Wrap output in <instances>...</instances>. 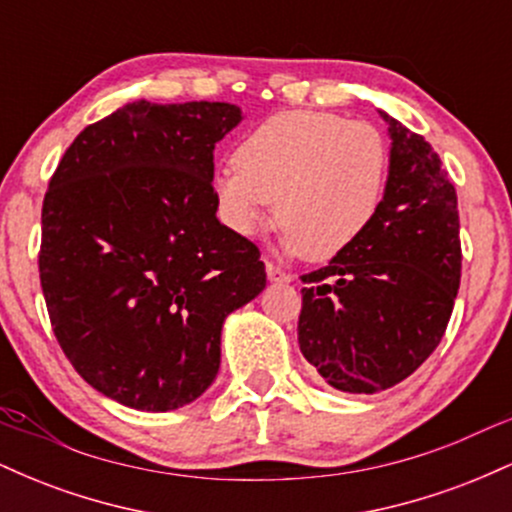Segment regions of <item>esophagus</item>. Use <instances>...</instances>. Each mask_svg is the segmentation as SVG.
Instances as JSON below:
<instances>
[{"mask_svg":"<svg viewBox=\"0 0 512 512\" xmlns=\"http://www.w3.org/2000/svg\"><path fill=\"white\" fill-rule=\"evenodd\" d=\"M267 279L269 281H276V284H289L293 276L289 272H284V269L276 267V264L267 262Z\"/></svg>","mask_w":512,"mask_h":512,"instance_id":"34e87169","label":"esophagus"}]
</instances>
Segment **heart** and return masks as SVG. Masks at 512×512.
Listing matches in <instances>:
<instances>
[{"label": "heart", "instance_id": "1", "mask_svg": "<svg viewBox=\"0 0 512 512\" xmlns=\"http://www.w3.org/2000/svg\"><path fill=\"white\" fill-rule=\"evenodd\" d=\"M390 144L378 127L325 110H286L257 125L214 178L221 219L257 236L274 211L289 255L330 260L356 243L383 204Z\"/></svg>", "mask_w": 512, "mask_h": 512}]
</instances>
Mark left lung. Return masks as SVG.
Instances as JSON below:
<instances>
[{
  "mask_svg": "<svg viewBox=\"0 0 512 512\" xmlns=\"http://www.w3.org/2000/svg\"><path fill=\"white\" fill-rule=\"evenodd\" d=\"M390 178L378 214L351 248L305 274L298 344L334 390L375 395L436 351L460 289L455 187L421 134L378 110Z\"/></svg>",
  "mask_w": 512,
  "mask_h": 512,
  "instance_id": "left-lung-1",
  "label": "left lung"
}]
</instances>
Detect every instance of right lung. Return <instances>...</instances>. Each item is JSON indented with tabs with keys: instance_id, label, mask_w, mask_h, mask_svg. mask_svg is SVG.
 Masks as SVG:
<instances>
[{
	"instance_id": "right-lung-1",
	"label": "right lung",
	"mask_w": 512,
	"mask_h": 512,
	"mask_svg": "<svg viewBox=\"0 0 512 512\" xmlns=\"http://www.w3.org/2000/svg\"><path fill=\"white\" fill-rule=\"evenodd\" d=\"M231 103L134 101L88 125L43 202L40 284L76 373L139 411L195 402L221 330L267 286L260 250L216 219L214 149Z\"/></svg>"
}]
</instances>
